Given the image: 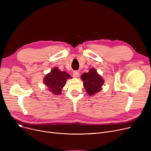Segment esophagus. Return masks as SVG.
Masks as SVG:
<instances>
[{"instance_id": "34e87169", "label": "esophagus", "mask_w": 151, "mask_h": 151, "mask_svg": "<svg viewBox=\"0 0 151 151\" xmlns=\"http://www.w3.org/2000/svg\"><path fill=\"white\" fill-rule=\"evenodd\" d=\"M73 76L74 78H78L80 76V73H79L78 71H74L73 73Z\"/></svg>"}]
</instances>
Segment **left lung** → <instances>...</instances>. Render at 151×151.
<instances>
[{"instance_id":"obj_1","label":"left lung","mask_w":151,"mask_h":151,"mask_svg":"<svg viewBox=\"0 0 151 151\" xmlns=\"http://www.w3.org/2000/svg\"><path fill=\"white\" fill-rule=\"evenodd\" d=\"M81 78L84 88L89 96H93L102 89L104 80L95 68H90L89 72L84 73Z\"/></svg>"}]
</instances>
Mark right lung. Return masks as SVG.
<instances>
[{"mask_svg": "<svg viewBox=\"0 0 151 151\" xmlns=\"http://www.w3.org/2000/svg\"><path fill=\"white\" fill-rule=\"evenodd\" d=\"M70 78V75L66 71H62L57 67H54L50 73L45 76L43 83L47 87L48 91L58 96L61 94L62 89L65 86L67 79Z\"/></svg>", "mask_w": 151, "mask_h": 151, "instance_id": "right-lung-1", "label": "right lung"}]
</instances>
